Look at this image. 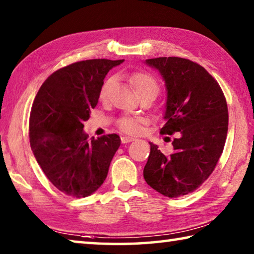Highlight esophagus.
Here are the masks:
<instances>
[{
	"label": "esophagus",
	"mask_w": 254,
	"mask_h": 254,
	"mask_svg": "<svg viewBox=\"0 0 254 254\" xmlns=\"http://www.w3.org/2000/svg\"><path fill=\"white\" fill-rule=\"evenodd\" d=\"M135 138L134 137H129V136H123L122 137V143L126 144V143H130V141H134Z\"/></svg>",
	"instance_id": "34e87169"
}]
</instances>
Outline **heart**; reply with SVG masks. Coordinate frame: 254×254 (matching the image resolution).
<instances>
[{
  "instance_id": "b5f03b06",
  "label": "heart",
  "mask_w": 254,
  "mask_h": 254,
  "mask_svg": "<svg viewBox=\"0 0 254 254\" xmlns=\"http://www.w3.org/2000/svg\"><path fill=\"white\" fill-rule=\"evenodd\" d=\"M129 82L136 92L143 93V92H149L153 93V95L156 96L158 92V82L157 80L155 79L152 74L147 72H134L129 74ZM111 82H113V78L107 79L105 83L102 84L101 90H100V98L104 99L107 96V91H108V88L110 87ZM139 118L136 117H129V116H126V117H123L119 120V127L122 128L124 131L126 132H136L139 130Z\"/></svg>"
}]
</instances>
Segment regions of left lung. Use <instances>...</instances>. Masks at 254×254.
<instances>
[{
    "label": "left lung",
    "mask_w": 254,
    "mask_h": 254,
    "mask_svg": "<svg viewBox=\"0 0 254 254\" xmlns=\"http://www.w3.org/2000/svg\"><path fill=\"white\" fill-rule=\"evenodd\" d=\"M145 64L165 81V125L161 132L175 134V138L170 154L149 143L144 179L164 196L180 197L199 188L214 171L228 134V105L216 80L193 61L162 57Z\"/></svg>",
    "instance_id": "obj_1"
}]
</instances>
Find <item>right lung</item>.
<instances>
[{
	"instance_id": "right-lung-1",
	"label": "right lung",
	"mask_w": 254,
	"mask_h": 254,
	"mask_svg": "<svg viewBox=\"0 0 254 254\" xmlns=\"http://www.w3.org/2000/svg\"><path fill=\"white\" fill-rule=\"evenodd\" d=\"M123 62L92 59L66 65L43 82L33 101L31 149L48 180L69 196L95 193L120 146L116 134L89 140L83 123L98 104L106 74Z\"/></svg>"
}]
</instances>
